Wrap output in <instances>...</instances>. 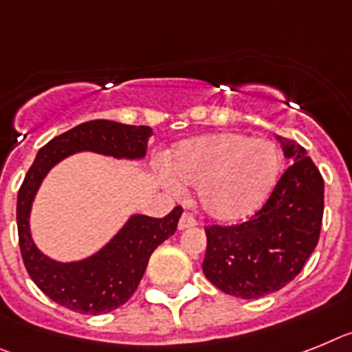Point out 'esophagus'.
I'll return each mask as SVG.
<instances>
[{"mask_svg":"<svg viewBox=\"0 0 352 352\" xmlns=\"http://www.w3.org/2000/svg\"><path fill=\"white\" fill-rule=\"evenodd\" d=\"M195 225H197V219H195V216L191 212H184L182 216H180V219H179L180 230H184V228H189V227H195Z\"/></svg>","mask_w":352,"mask_h":352,"instance_id":"34e87169","label":"esophagus"}]
</instances>
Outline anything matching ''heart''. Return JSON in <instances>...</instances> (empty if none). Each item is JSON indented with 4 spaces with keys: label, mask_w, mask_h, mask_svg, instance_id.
<instances>
[{
    "label": "heart",
    "mask_w": 352,
    "mask_h": 352,
    "mask_svg": "<svg viewBox=\"0 0 352 352\" xmlns=\"http://www.w3.org/2000/svg\"><path fill=\"white\" fill-rule=\"evenodd\" d=\"M282 166L278 146L246 134H206L180 143L172 172L180 182L198 186V200L210 218H248L271 193ZM173 189L179 186L173 182Z\"/></svg>",
    "instance_id": "obj_1"
}]
</instances>
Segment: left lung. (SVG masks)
<instances>
[{
    "label": "left lung",
    "instance_id": "obj_1",
    "mask_svg": "<svg viewBox=\"0 0 352 352\" xmlns=\"http://www.w3.org/2000/svg\"><path fill=\"white\" fill-rule=\"evenodd\" d=\"M292 163L264 206L239 225L206 227L204 274L225 294L258 299L294 280L319 243L324 179L303 146L278 136Z\"/></svg>",
    "mask_w": 352,
    "mask_h": 352
}]
</instances>
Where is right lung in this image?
Returning <instances> with one entry per match:
<instances>
[{
  "mask_svg": "<svg viewBox=\"0 0 352 352\" xmlns=\"http://www.w3.org/2000/svg\"><path fill=\"white\" fill-rule=\"evenodd\" d=\"M151 134L148 125L90 120L53 138L36 154L17 193V232L26 271L54 303L87 316L106 314L127 303L142 282L152 252L175 234L182 207L177 206L164 218L133 216L99 253L87 261L60 264L38 252L30 234V209L42 179L58 161L74 152L143 157Z\"/></svg>",
  "mask_w": 352,
  "mask_h": 352,
  "instance_id": "right-lung-1",
  "label": "right lung"
}]
</instances>
